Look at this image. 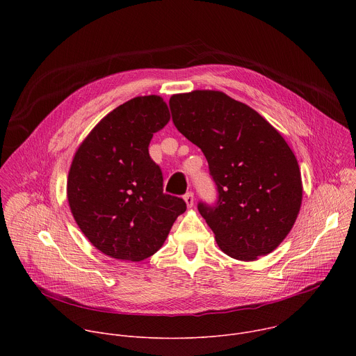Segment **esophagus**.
<instances>
[{
    "mask_svg": "<svg viewBox=\"0 0 356 356\" xmlns=\"http://www.w3.org/2000/svg\"><path fill=\"white\" fill-rule=\"evenodd\" d=\"M184 201H186L187 207H191V206L194 204V194H193L191 191L186 193V194H184Z\"/></svg>",
    "mask_w": 356,
    "mask_h": 356,
    "instance_id": "esophagus-1",
    "label": "esophagus"
}]
</instances>
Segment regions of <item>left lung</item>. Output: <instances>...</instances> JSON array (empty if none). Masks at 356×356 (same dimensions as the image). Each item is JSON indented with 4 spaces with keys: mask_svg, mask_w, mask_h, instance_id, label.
<instances>
[{
    "mask_svg": "<svg viewBox=\"0 0 356 356\" xmlns=\"http://www.w3.org/2000/svg\"><path fill=\"white\" fill-rule=\"evenodd\" d=\"M180 134L204 154L218 198L198 211L228 257L255 261L293 228L302 186L283 136L255 110L221 91L195 90L169 101Z\"/></svg>",
    "mask_w": 356,
    "mask_h": 356,
    "instance_id": "left-lung-1",
    "label": "left lung"
}]
</instances>
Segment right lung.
Masks as SVG:
<instances>
[{"label": "right lung", "instance_id": "add662e5", "mask_svg": "<svg viewBox=\"0 0 356 356\" xmlns=\"http://www.w3.org/2000/svg\"><path fill=\"white\" fill-rule=\"evenodd\" d=\"M170 120L159 95L135 97L101 120L79 146L67 177L72 214L87 239L114 259L139 262L158 252L183 198L163 193L149 142Z\"/></svg>", "mask_w": 356, "mask_h": 356}]
</instances>
